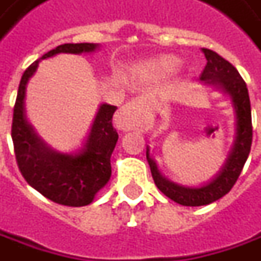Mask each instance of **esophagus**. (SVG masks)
<instances>
[{"label":"esophagus","mask_w":261,"mask_h":261,"mask_svg":"<svg viewBox=\"0 0 261 261\" xmlns=\"http://www.w3.org/2000/svg\"><path fill=\"white\" fill-rule=\"evenodd\" d=\"M151 103L146 97H136L127 102L116 115V125L122 130L139 129L146 123Z\"/></svg>","instance_id":"esophagus-1"}]
</instances>
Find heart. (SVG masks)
<instances>
[{
    "instance_id": "1",
    "label": "heart",
    "mask_w": 261,
    "mask_h": 261,
    "mask_svg": "<svg viewBox=\"0 0 261 261\" xmlns=\"http://www.w3.org/2000/svg\"><path fill=\"white\" fill-rule=\"evenodd\" d=\"M182 66V60L174 54H161L145 61L143 71L156 79H167L174 76Z\"/></svg>"
}]
</instances>
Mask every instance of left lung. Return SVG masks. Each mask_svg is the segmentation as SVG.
<instances>
[{"instance_id":"1","label":"left lung","mask_w":261,"mask_h":261,"mask_svg":"<svg viewBox=\"0 0 261 261\" xmlns=\"http://www.w3.org/2000/svg\"><path fill=\"white\" fill-rule=\"evenodd\" d=\"M202 53L207 59V66L202 70L200 80L204 85L213 86L220 93L228 96L234 110V139L224 165L207 184L201 187H184L162 175L156 161L151 156L149 145L146 146V159L151 167L155 185L168 198L185 207L207 205L228 194L249 158L253 139L249 90L240 73L231 63L218 56L216 51L202 48Z\"/></svg>"}]
</instances>
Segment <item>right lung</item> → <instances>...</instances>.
<instances>
[{
  "label": "right lung",
  "mask_w": 261,
  "mask_h": 261,
  "mask_svg": "<svg viewBox=\"0 0 261 261\" xmlns=\"http://www.w3.org/2000/svg\"><path fill=\"white\" fill-rule=\"evenodd\" d=\"M96 50H100V45L93 43L61 44L34 61L21 77L12 116V142L22 176L45 198L69 207L89 205L109 182L110 156L119 138L112 118L118 108L102 103L82 146L74 152H59L47 145L30 123L25 109L27 85L41 60L61 53L89 54Z\"/></svg>",
  "instance_id": "obj_1"
}]
</instances>
